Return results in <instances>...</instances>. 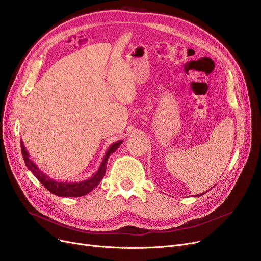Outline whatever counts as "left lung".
I'll list each match as a JSON object with an SVG mask.
<instances>
[{
	"label": "left lung",
	"instance_id": "8db88e82",
	"mask_svg": "<svg viewBox=\"0 0 261 261\" xmlns=\"http://www.w3.org/2000/svg\"><path fill=\"white\" fill-rule=\"evenodd\" d=\"M206 193H207V191H206ZM205 194V193H204ZM204 194H201V195H197V196H195V197H200V196H202V195H204Z\"/></svg>",
	"mask_w": 261,
	"mask_h": 261
}]
</instances>
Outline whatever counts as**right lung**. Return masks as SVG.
I'll list each match as a JSON object with an SVG mask.
<instances>
[{
	"label": "right lung",
	"mask_w": 261,
	"mask_h": 261,
	"mask_svg": "<svg viewBox=\"0 0 261 261\" xmlns=\"http://www.w3.org/2000/svg\"><path fill=\"white\" fill-rule=\"evenodd\" d=\"M122 142L123 141L120 140L110 146L100 163L98 170L95 172L94 175L89 177V179L85 181H80V182H61V181L50 179L47 174H45L42 170H40L36 164L30 159V154L27 152V150L24 147V144L22 141H21V150H22V155H23L26 167L33 172V174L37 177L39 182L42 184L47 190H49L51 194L59 197L76 198V197H82L85 195H88L101 182L103 175L106 174L107 163H108L109 156L115 151Z\"/></svg>",
	"instance_id": "right-lung-1"
}]
</instances>
